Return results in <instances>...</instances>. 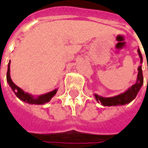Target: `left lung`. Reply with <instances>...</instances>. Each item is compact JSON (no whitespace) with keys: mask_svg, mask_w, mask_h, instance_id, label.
<instances>
[{"mask_svg":"<svg viewBox=\"0 0 148 148\" xmlns=\"http://www.w3.org/2000/svg\"><path fill=\"white\" fill-rule=\"evenodd\" d=\"M137 52L139 55L140 59V64L143 62V57L140 53V49H137ZM138 74H137V81L132 86L128 88L125 92H122L117 96H114L112 97H103L99 96L98 94L94 93L95 99L98 103H101V104L104 106H123L126 104L130 103V102L134 100L136 98L137 93L140 90V88L144 83V78H143V73H142L141 65L137 69ZM148 81V80H147Z\"/></svg>","mask_w":148,"mask_h":148,"instance_id":"left-lung-1","label":"left lung"}]
</instances>
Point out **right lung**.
Listing matches in <instances>:
<instances>
[{"label":"right lung","instance_id":"right-lung-1","mask_svg":"<svg viewBox=\"0 0 148 148\" xmlns=\"http://www.w3.org/2000/svg\"><path fill=\"white\" fill-rule=\"evenodd\" d=\"M10 64L11 61H9L8 66V72H7V82L11 88V90L14 92L16 97H18L20 100L27 103L28 104H35V105H43V104L49 103L51 99V98L56 94L58 91V89H55L51 92H47L45 94L39 95L38 97H34V95H32L28 92H25L24 90H21L20 87L16 86L11 79V75H10Z\"/></svg>","mask_w":148,"mask_h":148}]
</instances>
